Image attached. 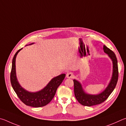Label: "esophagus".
Masks as SVG:
<instances>
[{
    "label": "esophagus",
    "mask_w": 126,
    "mask_h": 126,
    "mask_svg": "<svg viewBox=\"0 0 126 126\" xmlns=\"http://www.w3.org/2000/svg\"><path fill=\"white\" fill-rule=\"evenodd\" d=\"M74 74H73V72H68V73L66 74V77H67V78H69V79H72V78H74Z\"/></svg>",
    "instance_id": "1"
}]
</instances>
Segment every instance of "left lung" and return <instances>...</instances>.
I'll list each match as a JSON object with an SVG mask.
<instances>
[{"instance_id": "1", "label": "left lung", "mask_w": 126, "mask_h": 126, "mask_svg": "<svg viewBox=\"0 0 126 126\" xmlns=\"http://www.w3.org/2000/svg\"><path fill=\"white\" fill-rule=\"evenodd\" d=\"M103 50L105 53L109 55L113 63V74H112L111 80L105 91L97 95H92V94H86L82 90L80 83L76 80H74L75 96L78 102L83 106H92L103 102L106 100H107V98L113 91L117 83L118 69L117 60L116 55L111 50H110L105 45H103Z\"/></svg>"}]
</instances>
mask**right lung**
<instances>
[{"instance_id":"add662e5","label":"right lung","mask_w":126,"mask_h":126,"mask_svg":"<svg viewBox=\"0 0 126 126\" xmlns=\"http://www.w3.org/2000/svg\"><path fill=\"white\" fill-rule=\"evenodd\" d=\"M22 48L17 51L13 57L10 72L11 84L17 96L24 104L33 107H43L47 105L54 98L57 88L65 78V74H61L52 79L41 91L36 92H29L26 91L19 85L15 72V59L17 53Z\"/></svg>"}]
</instances>
